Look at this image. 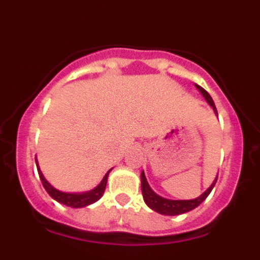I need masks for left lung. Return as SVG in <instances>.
Masks as SVG:
<instances>
[{"mask_svg":"<svg viewBox=\"0 0 260 260\" xmlns=\"http://www.w3.org/2000/svg\"><path fill=\"white\" fill-rule=\"evenodd\" d=\"M197 88L201 91L202 95L206 98L208 104L213 108V110H215L216 114H217V109H216L215 103H213L210 93H208L204 88H202L201 86H198V84H197ZM141 180H142V194H143V199L147 203V206H148L150 208H152L153 211H156V212L161 213V215L174 216V215H181V213L189 212V211L198 207L199 204H201L204 199L207 198L208 195H210V192L212 191L213 186H215L217 178L213 181L212 185H211L210 187H208V189L201 195V197H198L197 199H191V201H171V199L161 198V197H158L157 194H155V192L151 190L150 185H148V182H147L146 176H144L143 172H142L141 174Z\"/></svg>","mask_w":260,"mask_h":260,"instance_id":"obj_1","label":"left lung"}]
</instances>
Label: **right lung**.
<instances>
[{
  "label": "right lung",
  "mask_w": 260,
  "mask_h": 260,
  "mask_svg": "<svg viewBox=\"0 0 260 260\" xmlns=\"http://www.w3.org/2000/svg\"><path fill=\"white\" fill-rule=\"evenodd\" d=\"M38 165V162H36ZM38 172H39V176H40V180L43 186H44V189L47 190L48 194L52 197L53 199H56L57 202L59 203L65 204L68 207H73V208H79V207H84V206H88V204L93 203V202L99 201V199L102 198L103 194H104V190H105V186H107V181H108V172L107 174L104 176L103 181L100 182V185L96 187V189L91 190L88 192H83V194H69V192H62L56 190L53 186H50L48 183V181L45 180L43 173L40 172V169L38 168Z\"/></svg>",
  "instance_id": "obj_1"
}]
</instances>
